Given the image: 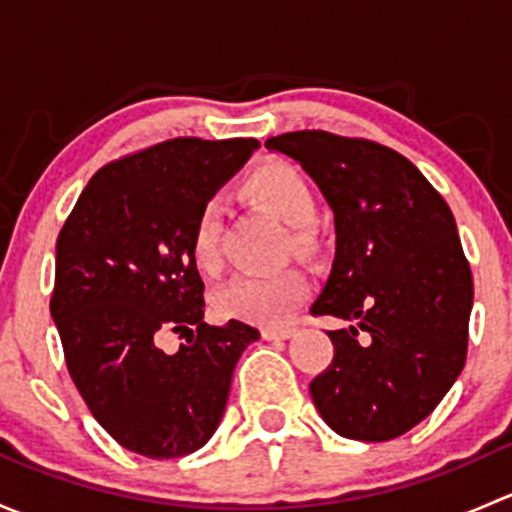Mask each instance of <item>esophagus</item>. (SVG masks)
<instances>
[{
  "label": "esophagus",
  "instance_id": "obj_1",
  "mask_svg": "<svg viewBox=\"0 0 512 512\" xmlns=\"http://www.w3.org/2000/svg\"><path fill=\"white\" fill-rule=\"evenodd\" d=\"M294 337V327H262V339H289Z\"/></svg>",
  "mask_w": 512,
  "mask_h": 512
}]
</instances>
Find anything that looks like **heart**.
<instances>
[{"label":"heart","mask_w":512,"mask_h":512,"mask_svg":"<svg viewBox=\"0 0 512 512\" xmlns=\"http://www.w3.org/2000/svg\"><path fill=\"white\" fill-rule=\"evenodd\" d=\"M245 190L262 208L292 227V242L299 252L312 245L317 223V195L297 165L287 160H267L245 180ZM190 255L203 272L218 267L220 260V208L205 203L190 232ZM307 297V280L287 270L277 275H237L215 294V312L225 319L247 324H282Z\"/></svg>","instance_id":"1"}]
</instances>
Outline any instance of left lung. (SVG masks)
I'll return each instance as SVG.
<instances>
[{"instance_id": "8db88e82", "label": "left lung", "mask_w": 512, "mask_h": 512, "mask_svg": "<svg viewBox=\"0 0 512 512\" xmlns=\"http://www.w3.org/2000/svg\"><path fill=\"white\" fill-rule=\"evenodd\" d=\"M265 146L297 160L334 210L337 252L309 312L349 327L329 332L334 359L309 384L314 406L339 436L391 441L436 409L466 364L473 277L451 208L381 143L294 131Z\"/></svg>"}]
</instances>
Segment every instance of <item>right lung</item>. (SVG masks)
I'll list each match as a JSON object with an SVG mask.
<instances>
[{
  "mask_svg": "<svg viewBox=\"0 0 512 512\" xmlns=\"http://www.w3.org/2000/svg\"><path fill=\"white\" fill-rule=\"evenodd\" d=\"M255 138H173L113 160L89 180L56 240L51 317L94 418L128 451L178 458L208 443L232 371L260 332L203 322L190 232ZM186 337L178 353L159 344Z\"/></svg>",
  "mask_w": 512,
  "mask_h": 512,
  "instance_id": "1",
  "label": "right lung"
}]
</instances>
